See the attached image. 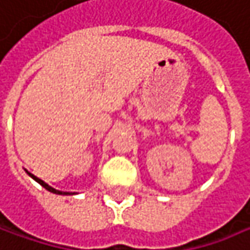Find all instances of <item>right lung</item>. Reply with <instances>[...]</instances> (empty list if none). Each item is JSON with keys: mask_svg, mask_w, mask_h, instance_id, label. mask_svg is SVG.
Masks as SVG:
<instances>
[{"mask_svg": "<svg viewBox=\"0 0 250 250\" xmlns=\"http://www.w3.org/2000/svg\"><path fill=\"white\" fill-rule=\"evenodd\" d=\"M27 173L34 179V181H37L41 187H44L46 190H49V192H52V193H57V195H74V193H71V192H63V190H58V189H55V188H52V187H49L48 184H45L44 181L42 179H40V178H37L35 175H32L31 172H28L27 170Z\"/></svg>", "mask_w": 250, "mask_h": 250, "instance_id": "right-lung-1", "label": "right lung"}]
</instances>
